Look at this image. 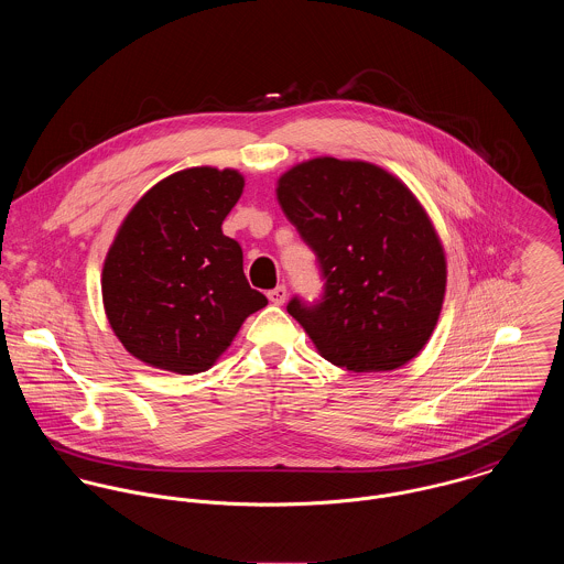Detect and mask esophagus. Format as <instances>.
<instances>
[{
  "instance_id": "obj_1",
  "label": "esophagus",
  "mask_w": 564,
  "mask_h": 564,
  "mask_svg": "<svg viewBox=\"0 0 564 564\" xmlns=\"http://www.w3.org/2000/svg\"><path fill=\"white\" fill-rule=\"evenodd\" d=\"M286 295H289V291H286V286H275V289H271L269 293H267V297H269V302L271 304H275V306H282L284 302H286Z\"/></svg>"
}]
</instances>
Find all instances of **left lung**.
<instances>
[{"mask_svg":"<svg viewBox=\"0 0 564 564\" xmlns=\"http://www.w3.org/2000/svg\"><path fill=\"white\" fill-rule=\"evenodd\" d=\"M275 193L325 278L319 304L286 306L317 351L356 373L412 360L447 284L443 242L412 191L378 164L319 156L282 173Z\"/></svg>","mask_w":564,"mask_h":564,"instance_id":"left-lung-1","label":"left lung"}]
</instances>
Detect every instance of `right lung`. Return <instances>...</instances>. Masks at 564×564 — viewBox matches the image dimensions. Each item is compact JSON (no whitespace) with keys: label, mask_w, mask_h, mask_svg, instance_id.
I'll return each instance as SVG.
<instances>
[{"label":"right lung","mask_w":564,"mask_h":564,"mask_svg":"<svg viewBox=\"0 0 564 564\" xmlns=\"http://www.w3.org/2000/svg\"><path fill=\"white\" fill-rule=\"evenodd\" d=\"M242 186L237 169H182L154 184L117 230L101 300L115 336L141 362L206 371L267 306L242 273L241 245L221 230Z\"/></svg>","instance_id":"obj_1"}]
</instances>
